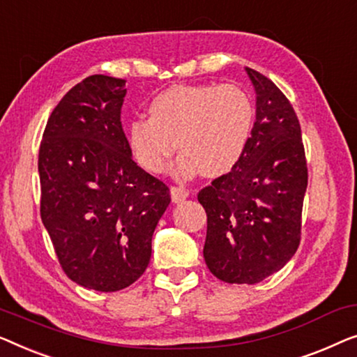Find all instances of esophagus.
Here are the masks:
<instances>
[{
	"label": "esophagus",
	"instance_id": "1",
	"mask_svg": "<svg viewBox=\"0 0 357 357\" xmlns=\"http://www.w3.org/2000/svg\"><path fill=\"white\" fill-rule=\"evenodd\" d=\"M169 194H172V200L174 204H181L183 200L189 197V190L184 188H178V185H173V188L169 189Z\"/></svg>",
	"mask_w": 357,
	"mask_h": 357
}]
</instances>
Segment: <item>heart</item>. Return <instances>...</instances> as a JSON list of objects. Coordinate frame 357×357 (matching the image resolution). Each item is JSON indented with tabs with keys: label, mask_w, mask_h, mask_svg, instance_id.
Returning <instances> with one entry per match:
<instances>
[{
	"label": "heart",
	"mask_w": 357,
	"mask_h": 357,
	"mask_svg": "<svg viewBox=\"0 0 357 357\" xmlns=\"http://www.w3.org/2000/svg\"><path fill=\"white\" fill-rule=\"evenodd\" d=\"M149 113L128 124L129 149L140 167L160 173L178 144V173L208 178L238 163L255 116L248 92L231 84L173 85L150 102Z\"/></svg>",
	"instance_id": "b5f03b06"
}]
</instances>
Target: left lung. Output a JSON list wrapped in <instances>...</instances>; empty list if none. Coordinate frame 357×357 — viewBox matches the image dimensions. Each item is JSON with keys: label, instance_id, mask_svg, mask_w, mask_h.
I'll list each match as a JSON object with an SVG mask.
<instances>
[{"label": "left lung", "instance_id": "1", "mask_svg": "<svg viewBox=\"0 0 357 357\" xmlns=\"http://www.w3.org/2000/svg\"><path fill=\"white\" fill-rule=\"evenodd\" d=\"M245 73L255 90L248 147L197 199L207 213L208 270L227 283L254 284L283 268L298 250L307 165L288 98L260 73Z\"/></svg>", "mask_w": 357, "mask_h": 357}]
</instances>
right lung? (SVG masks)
<instances>
[{
    "mask_svg": "<svg viewBox=\"0 0 357 357\" xmlns=\"http://www.w3.org/2000/svg\"><path fill=\"white\" fill-rule=\"evenodd\" d=\"M124 97V79H84L53 109L38 152L40 215L59 264L77 284L102 293L145 272L172 202L167 185L132 160Z\"/></svg>",
    "mask_w": 357,
    "mask_h": 357,
    "instance_id": "add662e5",
    "label": "right lung"
}]
</instances>
